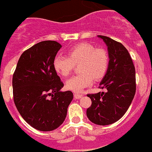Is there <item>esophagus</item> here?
I'll use <instances>...</instances> for the list:
<instances>
[{
  "label": "esophagus",
  "instance_id": "esophagus-1",
  "mask_svg": "<svg viewBox=\"0 0 152 152\" xmlns=\"http://www.w3.org/2000/svg\"><path fill=\"white\" fill-rule=\"evenodd\" d=\"M83 94H74V97L76 98V99H79V98H80V97H83Z\"/></svg>",
  "mask_w": 152,
  "mask_h": 152
}]
</instances>
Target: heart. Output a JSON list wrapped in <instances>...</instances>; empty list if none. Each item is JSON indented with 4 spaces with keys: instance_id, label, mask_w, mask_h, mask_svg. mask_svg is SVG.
I'll return each instance as SVG.
<instances>
[{
    "instance_id": "b5f03b06",
    "label": "heart",
    "mask_w": 152,
    "mask_h": 152,
    "mask_svg": "<svg viewBox=\"0 0 152 152\" xmlns=\"http://www.w3.org/2000/svg\"><path fill=\"white\" fill-rule=\"evenodd\" d=\"M68 55H58L53 65L59 75L69 76L75 65L80 64V73L66 82V87L74 92H80L93 84L94 80H101L107 72L109 63L108 52L103 48H96L88 43H80L68 50Z\"/></svg>"
}]
</instances>
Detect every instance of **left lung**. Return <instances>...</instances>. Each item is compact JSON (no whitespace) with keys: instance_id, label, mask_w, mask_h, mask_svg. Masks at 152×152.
Segmentation results:
<instances>
[{"instance_id":"left-lung-1","label":"left lung","mask_w":152,"mask_h":152,"mask_svg":"<svg viewBox=\"0 0 152 152\" xmlns=\"http://www.w3.org/2000/svg\"><path fill=\"white\" fill-rule=\"evenodd\" d=\"M98 37L108 46L110 58L99 86L107 91L87 94L92 104L87 115L94 124L105 126L115 123L128 110L136 93V74L131 57L123 44L108 37Z\"/></svg>"}]
</instances>
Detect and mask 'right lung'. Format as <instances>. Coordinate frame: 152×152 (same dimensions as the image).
Listing matches in <instances>:
<instances>
[{
	"mask_svg": "<svg viewBox=\"0 0 152 152\" xmlns=\"http://www.w3.org/2000/svg\"><path fill=\"white\" fill-rule=\"evenodd\" d=\"M61 48L55 40L36 44L22 54L13 73L16 108L27 123L40 131L60 126L73 98L72 91H60L64 83L53 65Z\"/></svg>",
	"mask_w": 152,
	"mask_h": 152,
	"instance_id": "obj_1",
	"label": "right lung"
}]
</instances>
